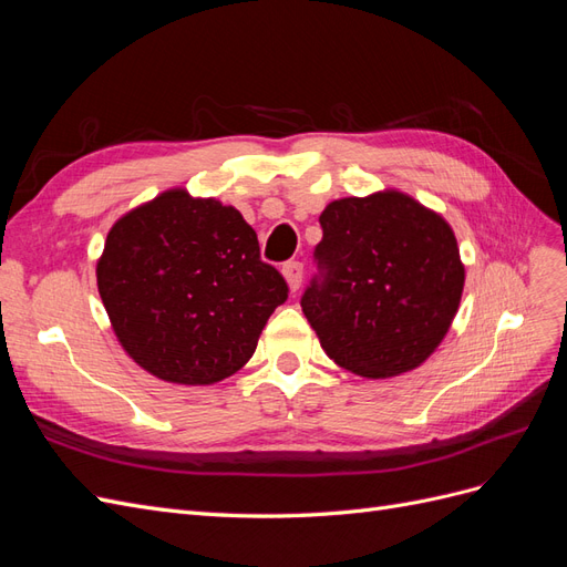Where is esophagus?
I'll list each match as a JSON object with an SVG mask.
<instances>
[{"instance_id": "obj_1", "label": "esophagus", "mask_w": 567, "mask_h": 567, "mask_svg": "<svg viewBox=\"0 0 567 567\" xmlns=\"http://www.w3.org/2000/svg\"><path fill=\"white\" fill-rule=\"evenodd\" d=\"M281 271H284L286 284H288V288H290V293H296V290H298L300 284H302V265H300V262H286Z\"/></svg>"}]
</instances>
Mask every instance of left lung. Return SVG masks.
Segmentation results:
<instances>
[{
	"label": "left lung",
	"mask_w": 567,
	"mask_h": 567,
	"mask_svg": "<svg viewBox=\"0 0 567 567\" xmlns=\"http://www.w3.org/2000/svg\"><path fill=\"white\" fill-rule=\"evenodd\" d=\"M319 221V277L300 305L323 352L364 379L421 367L447 336L466 281L447 219L385 188L338 198Z\"/></svg>",
	"instance_id": "8db88e82"
}]
</instances>
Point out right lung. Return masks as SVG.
Returning a JSON list of instances; mask_svg holds the SVG:
<instances>
[{"mask_svg":"<svg viewBox=\"0 0 567 567\" xmlns=\"http://www.w3.org/2000/svg\"><path fill=\"white\" fill-rule=\"evenodd\" d=\"M96 286L123 350L179 385H210L241 369L288 298L244 215L186 188H169L115 221Z\"/></svg>","mask_w":567,"mask_h":567,"instance_id":"add662e5","label":"right lung"}]
</instances>
